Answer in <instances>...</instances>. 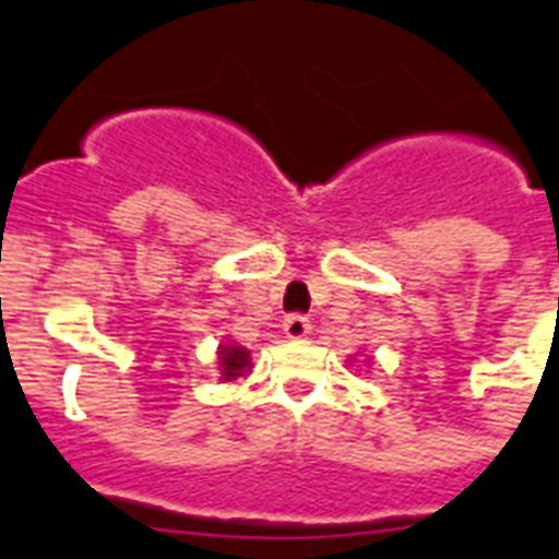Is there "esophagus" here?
Returning <instances> with one entry per match:
<instances>
[{"mask_svg": "<svg viewBox=\"0 0 559 559\" xmlns=\"http://www.w3.org/2000/svg\"><path fill=\"white\" fill-rule=\"evenodd\" d=\"M283 332L285 337H292V341H306L308 334H311V323H308V317L292 314V317H285Z\"/></svg>", "mask_w": 559, "mask_h": 559, "instance_id": "esophagus-1", "label": "esophagus"}]
</instances>
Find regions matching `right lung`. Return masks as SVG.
Here are the masks:
<instances>
[{"label": "right lung", "instance_id": "1", "mask_svg": "<svg viewBox=\"0 0 559 559\" xmlns=\"http://www.w3.org/2000/svg\"><path fill=\"white\" fill-rule=\"evenodd\" d=\"M218 369H222V383L239 381L245 374L251 372V352L245 349V346H236V343H222L218 346Z\"/></svg>", "mask_w": 559, "mask_h": 559}]
</instances>
